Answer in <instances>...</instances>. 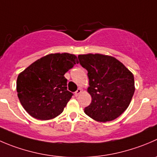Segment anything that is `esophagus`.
I'll list each match as a JSON object with an SVG mask.
<instances>
[{
	"instance_id": "esophagus-1",
	"label": "esophagus",
	"mask_w": 157,
	"mask_h": 157,
	"mask_svg": "<svg viewBox=\"0 0 157 157\" xmlns=\"http://www.w3.org/2000/svg\"><path fill=\"white\" fill-rule=\"evenodd\" d=\"M81 92H82V90L80 89V88H78V89L77 90V91L75 92V94H74V95H75L76 97H77V96H79L80 94H81Z\"/></svg>"
}]
</instances>
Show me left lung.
I'll return each instance as SVG.
<instances>
[{"mask_svg":"<svg viewBox=\"0 0 157 157\" xmlns=\"http://www.w3.org/2000/svg\"><path fill=\"white\" fill-rule=\"evenodd\" d=\"M88 71L87 92L92 97L84 113L98 122H107L121 115L130 105L135 91L134 77L123 63L101 54L78 55Z\"/></svg>","mask_w":157,"mask_h":157,"instance_id":"left-lung-1","label":"left lung"}]
</instances>
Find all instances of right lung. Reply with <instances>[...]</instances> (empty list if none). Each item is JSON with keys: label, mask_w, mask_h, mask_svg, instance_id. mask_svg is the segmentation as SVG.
I'll return each mask as SVG.
<instances>
[{"label": "right lung", "mask_w": 157, "mask_h": 157, "mask_svg": "<svg viewBox=\"0 0 157 157\" xmlns=\"http://www.w3.org/2000/svg\"><path fill=\"white\" fill-rule=\"evenodd\" d=\"M74 54H50L27 67L17 79L23 107L37 120L54 119L63 111L73 94L67 90V71L78 63Z\"/></svg>", "instance_id": "right-lung-1"}]
</instances>
